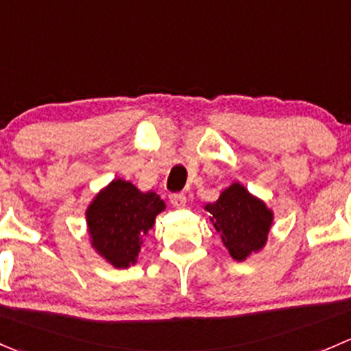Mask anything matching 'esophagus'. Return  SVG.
Segmentation results:
<instances>
[{
	"label": "esophagus",
	"instance_id": "34e87169",
	"mask_svg": "<svg viewBox=\"0 0 351 351\" xmlns=\"http://www.w3.org/2000/svg\"><path fill=\"white\" fill-rule=\"evenodd\" d=\"M169 202L175 207H183L186 204L185 193H171V195H169Z\"/></svg>",
	"mask_w": 351,
	"mask_h": 351
}]
</instances>
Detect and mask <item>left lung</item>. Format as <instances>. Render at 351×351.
<instances>
[{
	"mask_svg": "<svg viewBox=\"0 0 351 351\" xmlns=\"http://www.w3.org/2000/svg\"><path fill=\"white\" fill-rule=\"evenodd\" d=\"M204 209L210 214V224L231 258L243 262L266 247L274 213L264 200L248 192L243 183L233 182L216 202L206 204Z\"/></svg>",
	"mask_w": 351,
	"mask_h": 351,
	"instance_id": "left-lung-1",
	"label": "left lung"
}]
</instances>
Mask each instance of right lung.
I'll use <instances>...</instances> for the list:
<instances>
[{
  "mask_svg": "<svg viewBox=\"0 0 351 351\" xmlns=\"http://www.w3.org/2000/svg\"><path fill=\"white\" fill-rule=\"evenodd\" d=\"M165 209L166 202L154 190L142 192L128 180H111L85 209L90 247L117 269L135 266L145 237Z\"/></svg>",
  "mask_w": 351,
  "mask_h": 351,
  "instance_id": "1",
  "label": "right lung"
}]
</instances>
